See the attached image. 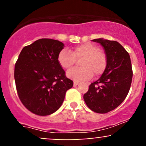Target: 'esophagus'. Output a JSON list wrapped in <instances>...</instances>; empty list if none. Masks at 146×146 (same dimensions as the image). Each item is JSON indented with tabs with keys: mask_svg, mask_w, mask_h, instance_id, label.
I'll return each mask as SVG.
<instances>
[{
	"mask_svg": "<svg viewBox=\"0 0 146 146\" xmlns=\"http://www.w3.org/2000/svg\"><path fill=\"white\" fill-rule=\"evenodd\" d=\"M78 84H79V82H77V81H74V82H73V85H74V86H78Z\"/></svg>",
	"mask_w": 146,
	"mask_h": 146,
	"instance_id": "obj_1",
	"label": "esophagus"
}]
</instances>
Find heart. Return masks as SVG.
I'll return each instance as SVG.
<instances>
[{
    "mask_svg": "<svg viewBox=\"0 0 146 146\" xmlns=\"http://www.w3.org/2000/svg\"><path fill=\"white\" fill-rule=\"evenodd\" d=\"M75 59L80 60V68L68 70L66 75L75 81H85L93 77L100 75L104 71L107 64L105 53L98 46L90 42H86L75 46L71 51L64 48L60 52L58 61L63 68L67 69L75 62Z\"/></svg>",
    "mask_w": 146,
    "mask_h": 146,
    "instance_id": "1",
    "label": "heart"
}]
</instances>
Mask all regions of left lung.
Returning a JSON list of instances; mask_svg holds the SVG:
<instances>
[{
  "label": "left lung",
  "instance_id": "8db88e82",
  "mask_svg": "<svg viewBox=\"0 0 146 146\" xmlns=\"http://www.w3.org/2000/svg\"><path fill=\"white\" fill-rule=\"evenodd\" d=\"M104 47L107 64L98 80L91 83L84 100L90 110L106 113L119 106L126 98L132 83L130 55L118 42L102 38L93 40Z\"/></svg>",
  "mask_w": 146,
  "mask_h": 146
}]
</instances>
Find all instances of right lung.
I'll return each instance as SVG.
<instances>
[{
    "label": "right lung",
    "mask_w": 146,
    "mask_h": 146,
    "mask_svg": "<svg viewBox=\"0 0 146 146\" xmlns=\"http://www.w3.org/2000/svg\"><path fill=\"white\" fill-rule=\"evenodd\" d=\"M62 42L42 38L23 48L15 64L14 79L23 104L31 113L45 116L58 110L73 82L58 61Z\"/></svg>",
    "instance_id": "add662e5"
}]
</instances>
